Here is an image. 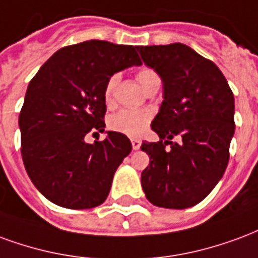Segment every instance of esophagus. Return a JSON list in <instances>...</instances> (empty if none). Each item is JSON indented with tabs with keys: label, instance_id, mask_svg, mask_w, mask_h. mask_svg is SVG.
Here are the masks:
<instances>
[{
	"label": "esophagus",
	"instance_id": "1",
	"mask_svg": "<svg viewBox=\"0 0 258 258\" xmlns=\"http://www.w3.org/2000/svg\"><path fill=\"white\" fill-rule=\"evenodd\" d=\"M140 146H142V142L139 139H132V147H133V150H139Z\"/></svg>",
	"mask_w": 258,
	"mask_h": 258
}]
</instances>
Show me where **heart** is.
<instances>
[{
    "label": "heart",
    "instance_id": "1",
    "mask_svg": "<svg viewBox=\"0 0 258 258\" xmlns=\"http://www.w3.org/2000/svg\"><path fill=\"white\" fill-rule=\"evenodd\" d=\"M137 80L146 89L155 82H161V78L157 71L152 69H142L137 73ZM119 82V75L112 74L107 80L104 86V99L107 103H112L114 100V93H115L116 85ZM151 112L146 110H135V108H123L115 115L111 116L110 126L112 131L119 132L127 136H140L146 132V129L151 122Z\"/></svg>",
    "mask_w": 258,
    "mask_h": 258
}]
</instances>
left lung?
I'll use <instances>...</instances> for the list:
<instances>
[{
    "mask_svg": "<svg viewBox=\"0 0 258 258\" xmlns=\"http://www.w3.org/2000/svg\"><path fill=\"white\" fill-rule=\"evenodd\" d=\"M137 49L163 82V101L151 122L161 140L142 144L150 157L143 191L158 208H191L208 197L228 165L235 132L232 90L219 67L187 45ZM174 137L177 142H171Z\"/></svg>",
    "mask_w": 258,
    "mask_h": 258,
    "instance_id": "obj_1",
    "label": "left lung"
}]
</instances>
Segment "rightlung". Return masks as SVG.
<instances>
[{"label":"right lung","instance_id":"right-lung-1","mask_svg":"<svg viewBox=\"0 0 258 258\" xmlns=\"http://www.w3.org/2000/svg\"><path fill=\"white\" fill-rule=\"evenodd\" d=\"M140 64L136 46L90 39L57 50L30 81L19 115L22 158L35 188L50 202L90 209L106 201L132 143L119 132H107L93 144L84 139L104 132L107 80Z\"/></svg>","mask_w":258,"mask_h":258}]
</instances>
